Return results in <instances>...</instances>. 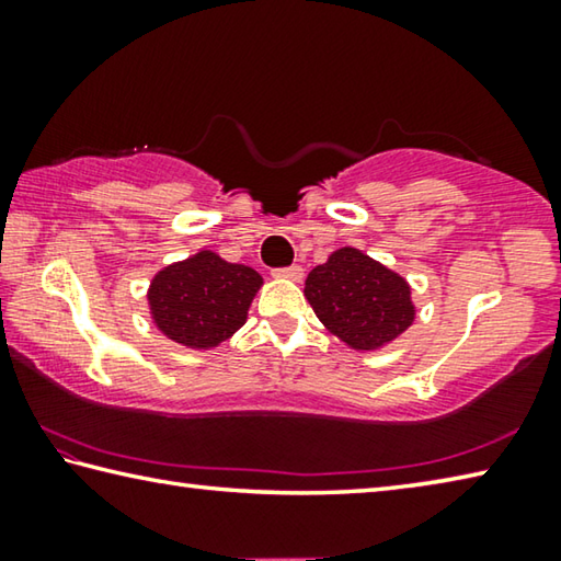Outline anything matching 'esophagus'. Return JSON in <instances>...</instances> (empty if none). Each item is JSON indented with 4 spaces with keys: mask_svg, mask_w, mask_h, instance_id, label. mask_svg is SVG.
Instances as JSON below:
<instances>
[{
    "mask_svg": "<svg viewBox=\"0 0 561 561\" xmlns=\"http://www.w3.org/2000/svg\"><path fill=\"white\" fill-rule=\"evenodd\" d=\"M272 274H274V277H279V279L299 282V279L304 277V270L299 267V264H291V267H277V270H272Z\"/></svg>",
    "mask_w": 561,
    "mask_h": 561,
    "instance_id": "1",
    "label": "esophagus"
}]
</instances>
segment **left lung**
I'll list each match as a JSON object with an SVG mask.
<instances>
[{
	"label": "left lung",
	"instance_id": "left-lung-1",
	"mask_svg": "<svg viewBox=\"0 0 561 561\" xmlns=\"http://www.w3.org/2000/svg\"><path fill=\"white\" fill-rule=\"evenodd\" d=\"M304 294L331 334L354 348H378L413 324L411 287L354 247L309 272Z\"/></svg>",
	"mask_w": 561,
	"mask_h": 561
}]
</instances>
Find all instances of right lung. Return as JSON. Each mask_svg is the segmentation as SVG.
Returning <instances> with one entry per match:
<instances>
[{
	"instance_id": "add662e5",
	"label": "right lung",
	"mask_w": 561,
	"mask_h": 561,
	"mask_svg": "<svg viewBox=\"0 0 561 561\" xmlns=\"http://www.w3.org/2000/svg\"><path fill=\"white\" fill-rule=\"evenodd\" d=\"M262 277L215 252H197L156 274L148 299L158 329L190 348H210L244 324Z\"/></svg>"
}]
</instances>
